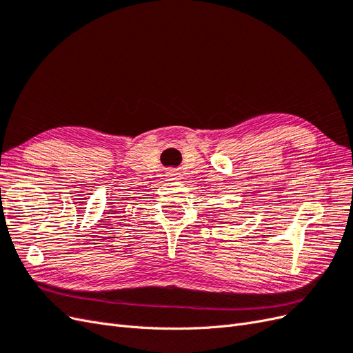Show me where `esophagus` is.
Returning a JSON list of instances; mask_svg holds the SVG:
<instances>
[{"mask_svg":"<svg viewBox=\"0 0 353 353\" xmlns=\"http://www.w3.org/2000/svg\"><path fill=\"white\" fill-rule=\"evenodd\" d=\"M166 176H168L169 179H172V181H178V179L181 178L179 174L175 172V170H169V172H166Z\"/></svg>","mask_w":353,"mask_h":353,"instance_id":"1","label":"esophagus"}]
</instances>
